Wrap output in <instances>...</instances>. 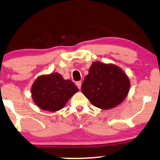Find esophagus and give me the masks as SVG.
Masks as SVG:
<instances>
[{"label": "esophagus", "mask_w": 160, "mask_h": 160, "mask_svg": "<svg viewBox=\"0 0 160 160\" xmlns=\"http://www.w3.org/2000/svg\"><path fill=\"white\" fill-rule=\"evenodd\" d=\"M75 84H76V85H77V86H78V88H79V89H80L81 85H82V82H81L80 81H78V82H75Z\"/></svg>", "instance_id": "1"}]
</instances>
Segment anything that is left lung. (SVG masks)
<instances>
[{"mask_svg":"<svg viewBox=\"0 0 160 160\" xmlns=\"http://www.w3.org/2000/svg\"><path fill=\"white\" fill-rule=\"evenodd\" d=\"M129 88V80L121 69L95 62L90 66L81 91L94 106L109 109L125 99Z\"/></svg>","mask_w":160,"mask_h":160,"instance_id":"8db88e82","label":"left lung"}]
</instances>
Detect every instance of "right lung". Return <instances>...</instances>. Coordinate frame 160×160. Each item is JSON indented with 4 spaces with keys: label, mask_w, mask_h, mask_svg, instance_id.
<instances>
[{
    "label": "right lung",
    "mask_w": 160,
    "mask_h": 160,
    "mask_svg": "<svg viewBox=\"0 0 160 160\" xmlns=\"http://www.w3.org/2000/svg\"><path fill=\"white\" fill-rule=\"evenodd\" d=\"M78 88L70 80H64L59 73L40 76L32 85L35 103L43 110L57 111L62 108Z\"/></svg>",
    "instance_id": "obj_1"
}]
</instances>
